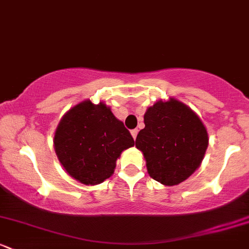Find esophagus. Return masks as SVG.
<instances>
[{"instance_id": "obj_1", "label": "esophagus", "mask_w": 249, "mask_h": 249, "mask_svg": "<svg viewBox=\"0 0 249 249\" xmlns=\"http://www.w3.org/2000/svg\"><path fill=\"white\" fill-rule=\"evenodd\" d=\"M137 134H138V130H137V128H134V130H131V136L133 137V139L137 138Z\"/></svg>"}]
</instances>
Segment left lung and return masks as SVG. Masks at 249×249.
<instances>
[{"instance_id":"8db88e82","label":"left lung","mask_w":249,"mask_h":249,"mask_svg":"<svg viewBox=\"0 0 249 249\" xmlns=\"http://www.w3.org/2000/svg\"><path fill=\"white\" fill-rule=\"evenodd\" d=\"M136 147L144 154L147 173L165 186L185 181L198 170L208 146L199 116L176 98L156 102L144 115Z\"/></svg>"}]
</instances>
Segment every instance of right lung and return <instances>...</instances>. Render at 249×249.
<instances>
[{
	"mask_svg": "<svg viewBox=\"0 0 249 249\" xmlns=\"http://www.w3.org/2000/svg\"><path fill=\"white\" fill-rule=\"evenodd\" d=\"M134 141L104 102L83 101L65 112L57 125L53 147L70 177L98 185L115 172L116 161Z\"/></svg>",
	"mask_w": 249,
	"mask_h": 249,
	"instance_id": "add662e5",
	"label": "right lung"
}]
</instances>
